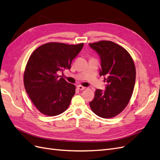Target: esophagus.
Returning a JSON list of instances; mask_svg holds the SVG:
<instances>
[{"mask_svg":"<svg viewBox=\"0 0 160 160\" xmlns=\"http://www.w3.org/2000/svg\"><path fill=\"white\" fill-rule=\"evenodd\" d=\"M77 88H78L80 90H84L86 89V88L84 87V86H80V85H78V86H77Z\"/></svg>","mask_w":160,"mask_h":160,"instance_id":"esophagus-1","label":"esophagus"}]
</instances>
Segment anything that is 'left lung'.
<instances>
[{
  "mask_svg": "<svg viewBox=\"0 0 160 160\" xmlns=\"http://www.w3.org/2000/svg\"><path fill=\"white\" fill-rule=\"evenodd\" d=\"M89 45L100 56V76H104L108 83L104 91L96 90L90 106L99 117L111 118L124 110L130 100L136 81L135 64L128 51L112 41Z\"/></svg>",
  "mask_w": 160,
  "mask_h": 160,
  "instance_id": "1",
  "label": "left lung"
}]
</instances>
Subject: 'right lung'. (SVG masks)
I'll return each instance as SVG.
<instances>
[{
    "label": "right lung",
    "instance_id": "right-lung-1",
    "mask_svg": "<svg viewBox=\"0 0 160 160\" xmlns=\"http://www.w3.org/2000/svg\"><path fill=\"white\" fill-rule=\"evenodd\" d=\"M84 44L49 42L41 45L30 55L24 73L26 92L42 114L55 116L68 108L76 87L59 78V72L70 69L73 59Z\"/></svg>",
    "mask_w": 160,
    "mask_h": 160
}]
</instances>
